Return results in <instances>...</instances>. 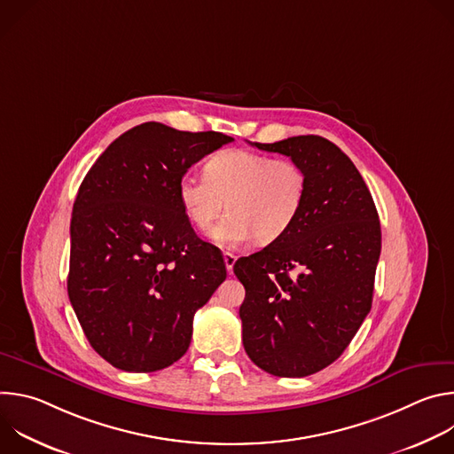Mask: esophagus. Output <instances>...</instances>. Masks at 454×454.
Returning <instances> with one entry per match:
<instances>
[{"mask_svg":"<svg viewBox=\"0 0 454 454\" xmlns=\"http://www.w3.org/2000/svg\"><path fill=\"white\" fill-rule=\"evenodd\" d=\"M235 261H237V256H235L233 253H230V251H224V264H226V270H228V273H230V275L233 273V266H235Z\"/></svg>","mask_w":454,"mask_h":454,"instance_id":"esophagus-1","label":"esophagus"}]
</instances>
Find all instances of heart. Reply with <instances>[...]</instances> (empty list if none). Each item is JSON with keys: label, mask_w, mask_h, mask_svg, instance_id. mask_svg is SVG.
I'll list each match as a JSON object with an SVG mask.
<instances>
[{"label": "heart", "mask_w": 454, "mask_h": 454, "mask_svg": "<svg viewBox=\"0 0 454 454\" xmlns=\"http://www.w3.org/2000/svg\"><path fill=\"white\" fill-rule=\"evenodd\" d=\"M307 177L298 163L246 149L221 151L207 161L205 176L184 174L177 183L181 210L193 228L207 230L230 208L210 231L223 247L284 235L303 207Z\"/></svg>", "instance_id": "obj_1"}]
</instances>
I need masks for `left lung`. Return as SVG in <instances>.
<instances>
[{
	"label": "left lung",
	"instance_id": "1",
	"mask_svg": "<svg viewBox=\"0 0 454 454\" xmlns=\"http://www.w3.org/2000/svg\"><path fill=\"white\" fill-rule=\"evenodd\" d=\"M253 145L298 163L307 192L291 228L233 266L246 289L242 343L264 372L305 377L345 352L372 309L380 223L359 170L333 142Z\"/></svg>",
	"mask_w": 454,
	"mask_h": 454
}]
</instances>
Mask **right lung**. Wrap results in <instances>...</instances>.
Masks as SVG:
<instances>
[{
	"label": "right lung",
	"instance_id": "right-lung-1",
	"mask_svg": "<svg viewBox=\"0 0 454 454\" xmlns=\"http://www.w3.org/2000/svg\"><path fill=\"white\" fill-rule=\"evenodd\" d=\"M230 142L147 121L118 137L86 174L70 226L68 296L90 345L114 368L176 363L193 314L226 280L219 247L186 221L177 183Z\"/></svg>",
	"mask_w": 454,
	"mask_h": 454
}]
</instances>
